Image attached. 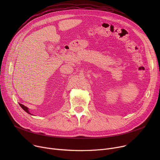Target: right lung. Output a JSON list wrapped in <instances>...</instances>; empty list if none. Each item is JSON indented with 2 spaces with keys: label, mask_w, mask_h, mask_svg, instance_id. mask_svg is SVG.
Returning <instances> with one entry per match:
<instances>
[{
  "label": "right lung",
  "mask_w": 160,
  "mask_h": 160,
  "mask_svg": "<svg viewBox=\"0 0 160 160\" xmlns=\"http://www.w3.org/2000/svg\"><path fill=\"white\" fill-rule=\"evenodd\" d=\"M19 105H20V106L23 109V110L26 112H27L28 113H29V114H30V115H32L30 113V112H29V110H28V108L27 107V106H24L23 104H20V103H19Z\"/></svg>",
  "instance_id": "obj_1"
}]
</instances>
